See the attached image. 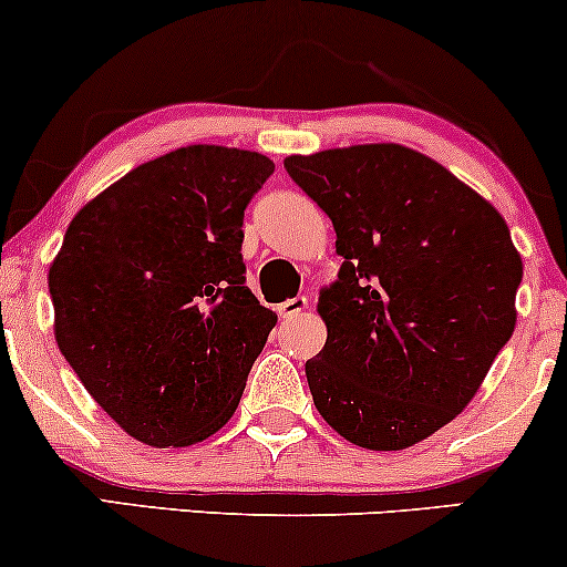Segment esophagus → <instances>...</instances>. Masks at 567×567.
Wrapping results in <instances>:
<instances>
[{
	"instance_id": "obj_1",
	"label": "esophagus",
	"mask_w": 567,
	"mask_h": 567,
	"mask_svg": "<svg viewBox=\"0 0 567 567\" xmlns=\"http://www.w3.org/2000/svg\"><path fill=\"white\" fill-rule=\"evenodd\" d=\"M306 309H309V298H306V296H296V298H290V301L277 306L279 317H282V319L298 317V313H303Z\"/></svg>"
}]
</instances>
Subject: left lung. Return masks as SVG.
I'll return each mask as SVG.
<instances>
[{
  "label": "left lung",
  "mask_w": 567,
  "mask_h": 567,
  "mask_svg": "<svg viewBox=\"0 0 567 567\" xmlns=\"http://www.w3.org/2000/svg\"><path fill=\"white\" fill-rule=\"evenodd\" d=\"M330 216L338 279L319 290L313 406L346 441L399 452L465 409L517 322L523 258L486 197L417 150L378 142L290 155Z\"/></svg>",
  "instance_id": "obj_1"
}]
</instances>
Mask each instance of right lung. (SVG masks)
Here are the masks:
<instances>
[{"mask_svg": "<svg viewBox=\"0 0 567 567\" xmlns=\"http://www.w3.org/2000/svg\"><path fill=\"white\" fill-rule=\"evenodd\" d=\"M271 172L250 150H172L92 197L50 264L60 353L147 446L221 431L277 324L240 254L245 206Z\"/></svg>", "mask_w": 567, "mask_h": 567, "instance_id": "obj_1", "label": "right lung"}]
</instances>
